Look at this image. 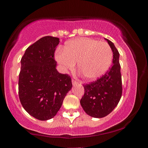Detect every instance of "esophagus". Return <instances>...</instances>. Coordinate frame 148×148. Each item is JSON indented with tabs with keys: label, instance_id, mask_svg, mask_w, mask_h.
Wrapping results in <instances>:
<instances>
[{
	"label": "esophagus",
	"instance_id": "34e87169",
	"mask_svg": "<svg viewBox=\"0 0 148 148\" xmlns=\"http://www.w3.org/2000/svg\"><path fill=\"white\" fill-rule=\"evenodd\" d=\"M72 84L74 85V86H75V85H77L79 84V82H78L76 79H72Z\"/></svg>",
	"mask_w": 148,
	"mask_h": 148
}]
</instances>
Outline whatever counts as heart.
Listing matches in <instances>:
<instances>
[{
  "label": "heart",
  "mask_w": 148,
  "mask_h": 148,
  "mask_svg": "<svg viewBox=\"0 0 148 148\" xmlns=\"http://www.w3.org/2000/svg\"><path fill=\"white\" fill-rule=\"evenodd\" d=\"M56 60L67 70H73L75 62L85 79L95 80L106 73L113 60V51L104 42L91 38H79L57 51Z\"/></svg>",
  "instance_id": "obj_1"
}]
</instances>
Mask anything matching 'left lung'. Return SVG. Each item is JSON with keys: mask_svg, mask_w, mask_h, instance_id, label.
Segmentation results:
<instances>
[{"mask_svg": "<svg viewBox=\"0 0 148 148\" xmlns=\"http://www.w3.org/2000/svg\"><path fill=\"white\" fill-rule=\"evenodd\" d=\"M106 40L113 51V64L104 75L84 85V95L80 101L85 112L93 118H103L111 113L120 101L123 93L120 54L113 42Z\"/></svg>", "mask_w": 148, "mask_h": 148, "instance_id": "obj_1", "label": "left lung"}]
</instances>
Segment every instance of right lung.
<instances>
[{
    "label": "right lung",
    "instance_id": "right-lung-1",
    "mask_svg": "<svg viewBox=\"0 0 148 148\" xmlns=\"http://www.w3.org/2000/svg\"><path fill=\"white\" fill-rule=\"evenodd\" d=\"M59 42L58 37H42L21 58L18 97L23 108L37 120L53 118L72 87L70 76L56 68L54 53Z\"/></svg>",
    "mask_w": 148,
    "mask_h": 148
}]
</instances>
